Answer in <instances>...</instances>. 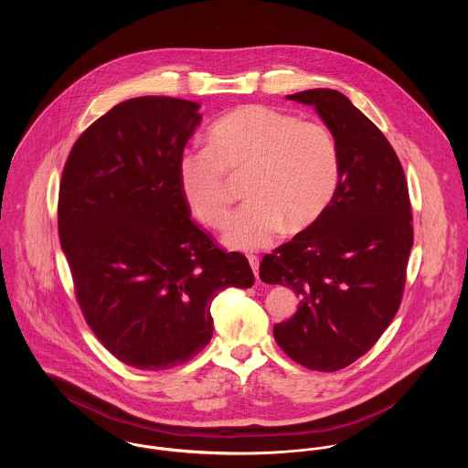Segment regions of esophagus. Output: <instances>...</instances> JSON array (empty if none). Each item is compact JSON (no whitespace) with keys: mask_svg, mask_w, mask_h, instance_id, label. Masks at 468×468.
Wrapping results in <instances>:
<instances>
[{"mask_svg":"<svg viewBox=\"0 0 468 468\" xmlns=\"http://www.w3.org/2000/svg\"><path fill=\"white\" fill-rule=\"evenodd\" d=\"M249 263H250V267L254 270V275L258 279L260 277V258L258 256H249Z\"/></svg>","mask_w":468,"mask_h":468,"instance_id":"obj_1","label":"esophagus"}]
</instances>
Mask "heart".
I'll return each mask as SVG.
<instances>
[{"label": "heart", "instance_id": "b5f03b06", "mask_svg": "<svg viewBox=\"0 0 468 468\" xmlns=\"http://www.w3.org/2000/svg\"><path fill=\"white\" fill-rule=\"evenodd\" d=\"M227 173H247V203L230 219L225 243L256 250L282 225L303 230L324 212L338 186V147L321 122L249 104L212 126L208 147L187 149L178 162L182 195L208 227L219 229L229 218Z\"/></svg>", "mask_w": 468, "mask_h": 468}]
</instances>
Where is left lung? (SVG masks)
I'll return each mask as SVG.
<instances>
[{"instance_id": "left-lung-1", "label": "left lung", "mask_w": 468, "mask_h": 468, "mask_svg": "<svg viewBox=\"0 0 468 468\" xmlns=\"http://www.w3.org/2000/svg\"><path fill=\"white\" fill-rule=\"evenodd\" d=\"M314 106L334 134L340 176L334 200L292 241L267 254L260 277L290 286L295 315L273 326L279 347L314 371L366 355L400 308L412 214L400 160L384 133L336 90L286 95Z\"/></svg>"}]
</instances>
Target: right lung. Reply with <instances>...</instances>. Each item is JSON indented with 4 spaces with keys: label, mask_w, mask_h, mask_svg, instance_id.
<instances>
[{
    "label": "right lung",
    "mask_w": 468,
    "mask_h": 468,
    "mask_svg": "<svg viewBox=\"0 0 468 468\" xmlns=\"http://www.w3.org/2000/svg\"><path fill=\"white\" fill-rule=\"evenodd\" d=\"M198 110L175 97L124 101L77 138L61 178L58 225L77 303L102 346L144 371L197 356L214 297L254 284L247 258L191 221L180 189Z\"/></svg>",
    "instance_id": "right-lung-1"
}]
</instances>
